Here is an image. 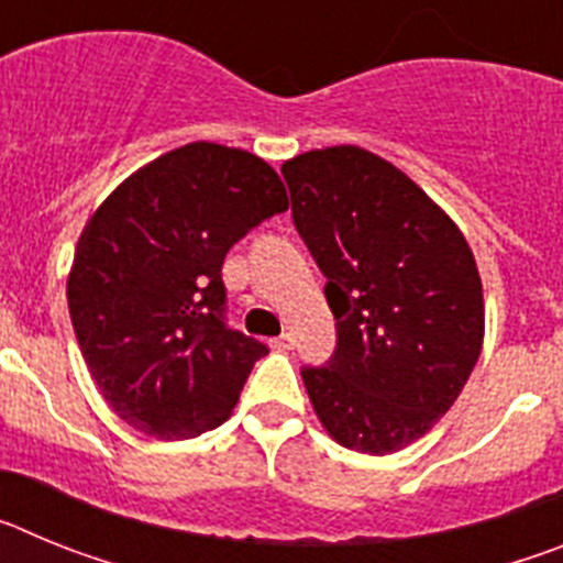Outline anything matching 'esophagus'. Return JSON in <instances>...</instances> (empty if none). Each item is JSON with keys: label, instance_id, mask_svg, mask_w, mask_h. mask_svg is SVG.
Returning a JSON list of instances; mask_svg holds the SVG:
<instances>
[{"label": "esophagus", "instance_id": "1", "mask_svg": "<svg viewBox=\"0 0 563 563\" xmlns=\"http://www.w3.org/2000/svg\"><path fill=\"white\" fill-rule=\"evenodd\" d=\"M292 343H296L292 332H282L278 338H273V346H276V350H292Z\"/></svg>", "mask_w": 563, "mask_h": 563}]
</instances>
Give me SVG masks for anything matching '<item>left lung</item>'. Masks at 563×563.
I'll return each mask as SVG.
<instances>
[{
  "mask_svg": "<svg viewBox=\"0 0 563 563\" xmlns=\"http://www.w3.org/2000/svg\"><path fill=\"white\" fill-rule=\"evenodd\" d=\"M282 174L335 316L330 361L301 366L312 409L346 449H406L454 406L479 361L474 253L417 183L366 148H316Z\"/></svg>",
  "mask_w": 563,
  "mask_h": 563,
  "instance_id": "8db88e82",
  "label": "left lung"
}]
</instances>
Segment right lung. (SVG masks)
<instances>
[{
    "instance_id": "right-lung-1",
    "label": "right lung",
    "mask_w": 563,
    "mask_h": 563,
    "mask_svg": "<svg viewBox=\"0 0 563 563\" xmlns=\"http://www.w3.org/2000/svg\"><path fill=\"white\" fill-rule=\"evenodd\" d=\"M287 206L262 157L200 141L132 174L89 217L69 318L89 375L132 429L188 440L231 417L267 346L228 327L222 262Z\"/></svg>"
}]
</instances>
